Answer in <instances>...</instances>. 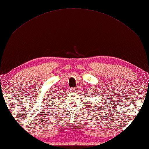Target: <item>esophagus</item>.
<instances>
[{"mask_svg": "<svg viewBox=\"0 0 149 149\" xmlns=\"http://www.w3.org/2000/svg\"><path fill=\"white\" fill-rule=\"evenodd\" d=\"M72 90V91H73V92H75V88H74V87H73Z\"/></svg>", "mask_w": 149, "mask_h": 149, "instance_id": "1", "label": "esophagus"}]
</instances>
